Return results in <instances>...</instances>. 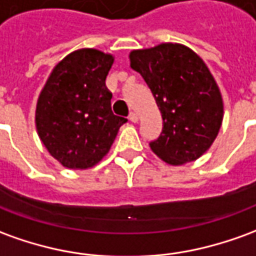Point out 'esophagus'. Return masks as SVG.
Instances as JSON below:
<instances>
[{
    "instance_id": "1",
    "label": "esophagus",
    "mask_w": 256,
    "mask_h": 256,
    "mask_svg": "<svg viewBox=\"0 0 256 256\" xmlns=\"http://www.w3.org/2000/svg\"><path fill=\"white\" fill-rule=\"evenodd\" d=\"M128 120L130 122L136 123L137 120H138V116H137V114H134V112H130V115H128Z\"/></svg>"
}]
</instances>
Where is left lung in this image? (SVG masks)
<instances>
[{"label": "left lung", "mask_w": 256, "mask_h": 256, "mask_svg": "<svg viewBox=\"0 0 256 256\" xmlns=\"http://www.w3.org/2000/svg\"><path fill=\"white\" fill-rule=\"evenodd\" d=\"M128 58L150 87L164 120L160 136L150 142L151 150L173 166L200 158L223 120L222 94L204 60L173 42L134 50Z\"/></svg>", "instance_id": "obj_1"}]
</instances>
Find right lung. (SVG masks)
Returning <instances> with one entry per match:
<instances>
[{"label":"right lung","instance_id":"1","mask_svg":"<svg viewBox=\"0 0 256 256\" xmlns=\"http://www.w3.org/2000/svg\"><path fill=\"white\" fill-rule=\"evenodd\" d=\"M114 56L94 48L73 51L54 68L36 108V128L48 152L69 169H88L108 154L128 122L110 110L105 78Z\"/></svg>","mask_w":256,"mask_h":256}]
</instances>
